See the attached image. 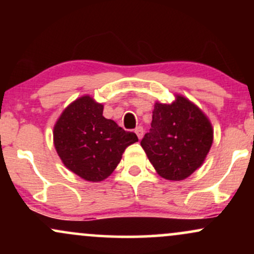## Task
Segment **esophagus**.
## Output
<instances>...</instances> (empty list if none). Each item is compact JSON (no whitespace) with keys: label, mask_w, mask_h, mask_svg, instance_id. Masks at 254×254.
Instances as JSON below:
<instances>
[{"label":"esophagus","mask_w":254,"mask_h":254,"mask_svg":"<svg viewBox=\"0 0 254 254\" xmlns=\"http://www.w3.org/2000/svg\"><path fill=\"white\" fill-rule=\"evenodd\" d=\"M135 132H136V135H137V137H138L139 139L142 138V137H143V135H144V131H143V127H137L136 129H135Z\"/></svg>","instance_id":"obj_1"}]
</instances>
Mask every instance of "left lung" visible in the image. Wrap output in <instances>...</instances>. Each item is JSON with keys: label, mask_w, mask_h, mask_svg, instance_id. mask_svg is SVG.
I'll return each instance as SVG.
<instances>
[{"label": "left lung", "mask_w": 254, "mask_h": 254, "mask_svg": "<svg viewBox=\"0 0 254 254\" xmlns=\"http://www.w3.org/2000/svg\"><path fill=\"white\" fill-rule=\"evenodd\" d=\"M212 141L214 129L205 113L176 94L172 103L154 104L151 129L141 145L160 177L179 182L204 164Z\"/></svg>", "instance_id": "left-lung-1"}]
</instances>
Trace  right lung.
<instances>
[{
	"label": "right lung",
	"instance_id": "1",
	"mask_svg": "<svg viewBox=\"0 0 254 254\" xmlns=\"http://www.w3.org/2000/svg\"><path fill=\"white\" fill-rule=\"evenodd\" d=\"M104 105L90 95L69 104L54 127V144L63 165L87 182L109 178L122 160L124 150L138 141L103 116Z\"/></svg>",
	"mask_w": 254,
	"mask_h": 254
}]
</instances>
